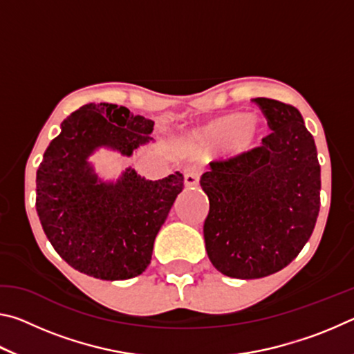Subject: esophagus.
Here are the masks:
<instances>
[{
  "instance_id": "1",
  "label": "esophagus",
  "mask_w": 354,
  "mask_h": 354,
  "mask_svg": "<svg viewBox=\"0 0 354 354\" xmlns=\"http://www.w3.org/2000/svg\"><path fill=\"white\" fill-rule=\"evenodd\" d=\"M200 183V173L196 169L184 170V184L185 187H196Z\"/></svg>"
}]
</instances>
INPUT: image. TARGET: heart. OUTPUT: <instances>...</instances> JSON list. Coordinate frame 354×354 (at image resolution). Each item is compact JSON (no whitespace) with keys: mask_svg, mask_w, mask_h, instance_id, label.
Instances as JSON below:
<instances>
[{"mask_svg":"<svg viewBox=\"0 0 354 354\" xmlns=\"http://www.w3.org/2000/svg\"><path fill=\"white\" fill-rule=\"evenodd\" d=\"M267 134L263 120L248 112L234 111L209 120L195 131L194 137L206 148L231 145L232 153L245 156L253 153Z\"/></svg>","mask_w":354,"mask_h":354,"instance_id":"obj_1","label":"heart"}]
</instances>
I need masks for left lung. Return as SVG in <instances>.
<instances>
[{"label":"left lung","mask_w":354,"mask_h":354,"mask_svg":"<svg viewBox=\"0 0 354 354\" xmlns=\"http://www.w3.org/2000/svg\"><path fill=\"white\" fill-rule=\"evenodd\" d=\"M254 103L273 131L253 153L212 162L203 173L209 198L206 251L230 278L273 274L295 259L320 211V164L301 113L270 98Z\"/></svg>","instance_id":"8db88e82"}]
</instances>
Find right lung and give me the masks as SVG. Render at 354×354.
<instances>
[{"label": "right lung", "instance_id": "right-lung-1", "mask_svg": "<svg viewBox=\"0 0 354 354\" xmlns=\"http://www.w3.org/2000/svg\"><path fill=\"white\" fill-rule=\"evenodd\" d=\"M153 127L123 106L88 103L64 120L48 145L35 179V209L48 241L75 270L118 281L149 266L184 176L175 171L151 181L128 167L104 181L88 158L100 148L129 158L153 142Z\"/></svg>", "mask_w": 354, "mask_h": 354}]
</instances>
